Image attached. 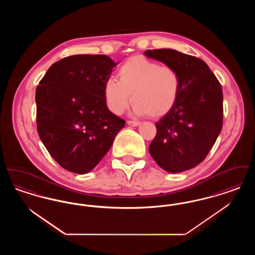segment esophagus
Masks as SVG:
<instances>
[{"instance_id":"esophagus-1","label":"esophagus","mask_w":255,"mask_h":255,"mask_svg":"<svg viewBox=\"0 0 255 255\" xmlns=\"http://www.w3.org/2000/svg\"><path fill=\"white\" fill-rule=\"evenodd\" d=\"M127 124H128L129 126H133V127H136V126H138V125L140 124V122H132V121H128V122H127Z\"/></svg>"}]
</instances>
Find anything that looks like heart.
<instances>
[{
	"mask_svg": "<svg viewBox=\"0 0 255 255\" xmlns=\"http://www.w3.org/2000/svg\"><path fill=\"white\" fill-rule=\"evenodd\" d=\"M118 74L120 81L111 77L103 88L106 104L116 115L128 108L131 96L133 114L151 118L166 115L178 100L181 80L172 67L137 55L124 62Z\"/></svg>",
	"mask_w": 255,
	"mask_h": 255,
	"instance_id": "1",
	"label": "heart"
}]
</instances>
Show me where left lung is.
I'll list each match as a JSON object with an SVG mask.
<instances>
[{
    "mask_svg": "<svg viewBox=\"0 0 255 255\" xmlns=\"http://www.w3.org/2000/svg\"><path fill=\"white\" fill-rule=\"evenodd\" d=\"M145 56L177 71L181 90L177 102L156 122L149 153L169 173L191 169L214 145L223 125V92L206 62L171 49L146 50Z\"/></svg>",
    "mask_w": 255,
    "mask_h": 255,
    "instance_id": "obj_1",
    "label": "left lung"
}]
</instances>
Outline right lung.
I'll use <instances>...</instances> for the list:
<instances>
[{"mask_svg":"<svg viewBox=\"0 0 255 255\" xmlns=\"http://www.w3.org/2000/svg\"><path fill=\"white\" fill-rule=\"evenodd\" d=\"M119 62L104 54L68 56L37 87V130L64 169L87 174L109 151L125 121L107 107L103 88Z\"/></svg>","mask_w":255,"mask_h":255,"instance_id":"obj_1","label":"right lung"}]
</instances>
